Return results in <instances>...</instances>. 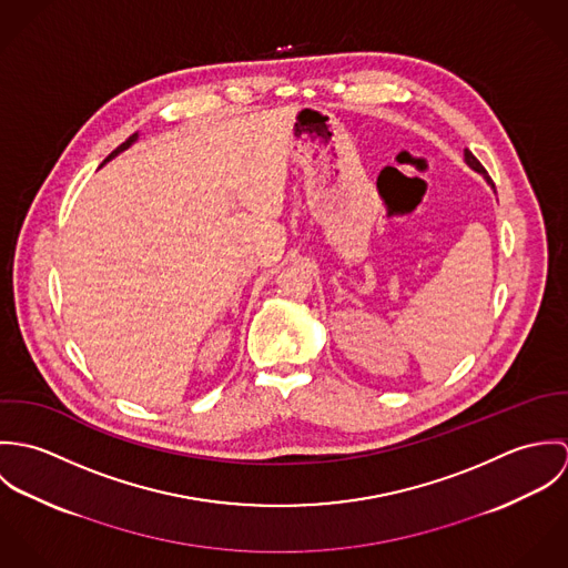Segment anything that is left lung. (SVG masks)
I'll return each mask as SVG.
<instances>
[{
	"label": "left lung",
	"mask_w": 568,
	"mask_h": 568,
	"mask_svg": "<svg viewBox=\"0 0 568 568\" xmlns=\"http://www.w3.org/2000/svg\"><path fill=\"white\" fill-rule=\"evenodd\" d=\"M464 162L468 163V168H473V170H475V172H479V174H484V179H486L487 185H491V187H494V183H491V179H489V176H487L486 168H484V165H481V163H479V160H477V158H475V155H473V153H470V151H468V149H466V151H464ZM494 192H496V190H494Z\"/></svg>",
	"instance_id": "1"
}]
</instances>
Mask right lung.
I'll return each instance as SVG.
<instances>
[{"instance_id": "obj_1", "label": "right lung", "mask_w": 568, "mask_h": 568, "mask_svg": "<svg viewBox=\"0 0 568 568\" xmlns=\"http://www.w3.org/2000/svg\"><path fill=\"white\" fill-rule=\"evenodd\" d=\"M138 138H140V135H138V133H133V135H131V138H129V140H126V142H124V144H120V146H118V149H115V151H113V153H111V155H109V158H106V160H104V163L111 162V160H113V158H118V155H120V153H124V151H126V149H131V146H133V144H135V142H138Z\"/></svg>"}]
</instances>
